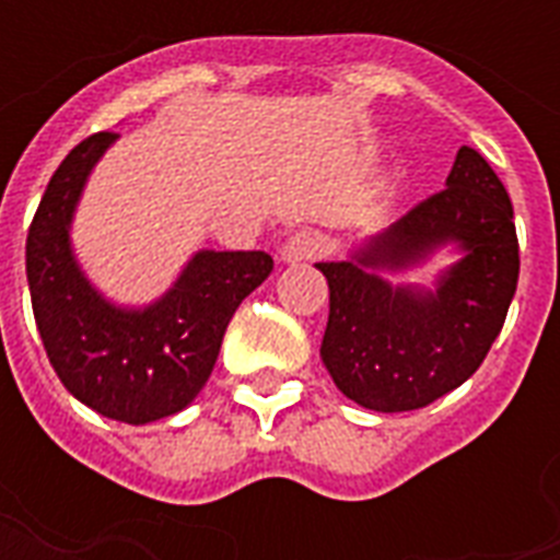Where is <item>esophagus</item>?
Here are the masks:
<instances>
[{
  "label": "esophagus",
  "instance_id": "obj_1",
  "mask_svg": "<svg viewBox=\"0 0 560 560\" xmlns=\"http://www.w3.org/2000/svg\"><path fill=\"white\" fill-rule=\"evenodd\" d=\"M327 252V240L317 231H300L293 233L288 243L281 245V260L284 264H305V260H317Z\"/></svg>",
  "mask_w": 560,
  "mask_h": 560
}]
</instances>
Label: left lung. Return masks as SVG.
I'll list each match as a JSON object with an SVG mask.
<instances>
[{
  "instance_id": "obj_1",
  "label": "left lung",
  "mask_w": 560,
  "mask_h": 560,
  "mask_svg": "<svg viewBox=\"0 0 560 560\" xmlns=\"http://www.w3.org/2000/svg\"><path fill=\"white\" fill-rule=\"evenodd\" d=\"M441 247L457 260L432 289L386 279ZM315 267L329 284L320 360L332 384L369 411H417L462 387L504 327L518 281L513 203L489 161L462 147L444 191L365 236L348 260Z\"/></svg>"
}]
</instances>
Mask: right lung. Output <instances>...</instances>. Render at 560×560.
I'll return each instance as SVG.
<instances>
[{
  "label": "right lung",
  "instance_id": "1",
  "mask_svg": "<svg viewBox=\"0 0 560 560\" xmlns=\"http://www.w3.org/2000/svg\"><path fill=\"white\" fill-rule=\"evenodd\" d=\"M116 140L114 131L92 135L56 167L26 236V279L44 351L68 393L107 420L147 425L195 401L233 312L272 272V257L200 248L159 300H107L80 267L71 224Z\"/></svg>",
  "mask_w": 560,
  "mask_h": 560
}]
</instances>
